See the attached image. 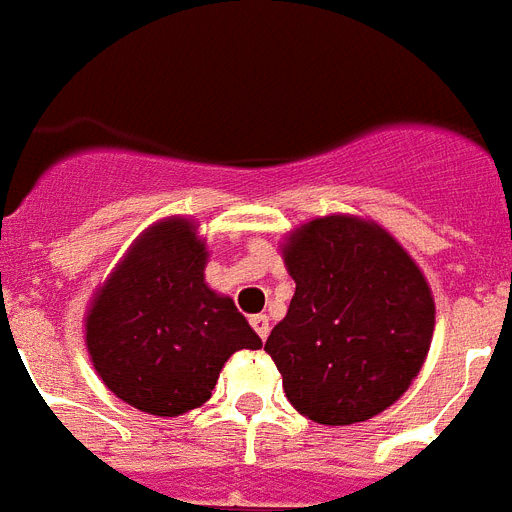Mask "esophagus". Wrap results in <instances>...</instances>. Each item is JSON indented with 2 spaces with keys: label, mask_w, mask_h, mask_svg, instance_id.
Listing matches in <instances>:
<instances>
[{
  "label": "esophagus",
  "mask_w": 512,
  "mask_h": 512,
  "mask_svg": "<svg viewBox=\"0 0 512 512\" xmlns=\"http://www.w3.org/2000/svg\"><path fill=\"white\" fill-rule=\"evenodd\" d=\"M251 325H253V330L259 333L261 341H267V335H269V317H267V314H253Z\"/></svg>",
  "instance_id": "1"
}]
</instances>
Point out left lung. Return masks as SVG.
Instances as JSON below:
<instances>
[{
    "mask_svg": "<svg viewBox=\"0 0 512 512\" xmlns=\"http://www.w3.org/2000/svg\"><path fill=\"white\" fill-rule=\"evenodd\" d=\"M282 261L296 293L264 351L288 402L322 425L375 418L412 386L428 357L431 285L391 232L351 214L296 227Z\"/></svg>",
    "mask_w": 512,
    "mask_h": 512,
    "instance_id": "1",
    "label": "left lung"
}]
</instances>
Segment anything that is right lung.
I'll list each match as a JSON object with an SVG mask.
<instances>
[{"instance_id":"obj_1","label":"right lung","mask_w":512,"mask_h":512,"mask_svg":"<svg viewBox=\"0 0 512 512\" xmlns=\"http://www.w3.org/2000/svg\"><path fill=\"white\" fill-rule=\"evenodd\" d=\"M198 224L166 216L97 285L84 338L102 383L134 410L177 418L211 399L224 362L261 349L230 296L206 282Z\"/></svg>"}]
</instances>
